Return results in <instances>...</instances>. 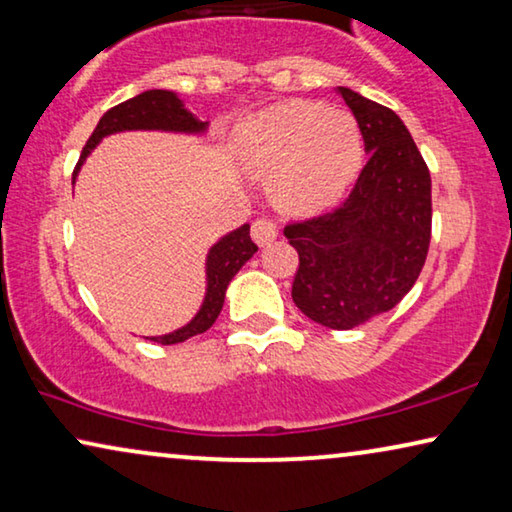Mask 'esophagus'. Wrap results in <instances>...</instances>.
I'll use <instances>...</instances> for the list:
<instances>
[{"label": "esophagus", "mask_w": 512, "mask_h": 512, "mask_svg": "<svg viewBox=\"0 0 512 512\" xmlns=\"http://www.w3.org/2000/svg\"><path fill=\"white\" fill-rule=\"evenodd\" d=\"M253 239L257 246H269V243H273L278 239V227L276 222L269 220V218H259L253 222Z\"/></svg>", "instance_id": "34e87169"}]
</instances>
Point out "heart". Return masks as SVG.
Listing matches in <instances>:
<instances>
[{
	"mask_svg": "<svg viewBox=\"0 0 512 512\" xmlns=\"http://www.w3.org/2000/svg\"><path fill=\"white\" fill-rule=\"evenodd\" d=\"M241 167L269 178L273 204L311 215L334 206L362 164L355 118L315 102H285L248 118L234 136Z\"/></svg>",
	"mask_w": 512,
	"mask_h": 512,
	"instance_id": "obj_1",
	"label": "heart"
}]
</instances>
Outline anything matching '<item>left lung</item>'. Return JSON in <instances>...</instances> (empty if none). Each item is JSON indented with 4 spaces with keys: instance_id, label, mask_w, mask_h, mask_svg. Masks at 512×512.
Masks as SVG:
<instances>
[{
    "instance_id": "1",
    "label": "left lung",
    "mask_w": 512,
    "mask_h": 512,
    "mask_svg": "<svg viewBox=\"0 0 512 512\" xmlns=\"http://www.w3.org/2000/svg\"><path fill=\"white\" fill-rule=\"evenodd\" d=\"M369 155L334 213L285 227L299 253L292 299L306 318L352 329L392 311L410 292L431 239V178L397 113L338 88Z\"/></svg>"
}]
</instances>
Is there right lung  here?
Returning a JSON list of instances; mask_svg holds the SVG:
<instances>
[{
	"label": "right lung",
	"instance_id": "obj_1",
	"mask_svg": "<svg viewBox=\"0 0 512 512\" xmlns=\"http://www.w3.org/2000/svg\"><path fill=\"white\" fill-rule=\"evenodd\" d=\"M120 132H169V134H187V136H204L208 132V122L199 120L190 109H187L181 95L171 90H146L141 95H136L127 102L113 106L111 111H106L95 127V132L85 143L81 160L76 164L74 171V183L81 167L88 160L92 150L102 143L106 136L120 134ZM257 253V246L250 241V225L236 227L225 236H220L218 241L208 248L206 253V292L201 299L199 311L192 315L190 322H185L183 327H178L169 334L162 336H143L150 341L162 343V345H174L183 343L190 336L204 334L206 329L213 327V322L218 320L225 304L227 287L232 283V278L241 271V266L248 262L250 257Z\"/></svg>",
	"mask_w": 512,
	"mask_h": 512
}]
</instances>
